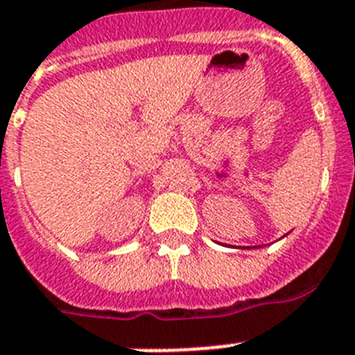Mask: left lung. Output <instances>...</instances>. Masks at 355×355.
Masks as SVG:
<instances>
[{"mask_svg":"<svg viewBox=\"0 0 355 355\" xmlns=\"http://www.w3.org/2000/svg\"><path fill=\"white\" fill-rule=\"evenodd\" d=\"M247 249H252V247H247Z\"/></svg>","mask_w":355,"mask_h":355,"instance_id":"left-lung-1","label":"left lung"}]
</instances>
